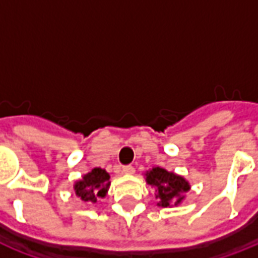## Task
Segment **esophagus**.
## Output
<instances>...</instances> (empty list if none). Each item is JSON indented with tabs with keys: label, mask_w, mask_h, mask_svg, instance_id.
Returning a JSON list of instances; mask_svg holds the SVG:
<instances>
[{
	"label": "esophagus",
	"mask_w": 258,
	"mask_h": 258,
	"mask_svg": "<svg viewBox=\"0 0 258 258\" xmlns=\"http://www.w3.org/2000/svg\"><path fill=\"white\" fill-rule=\"evenodd\" d=\"M135 168L133 166H124L123 167V173L127 174V175H131V174H134Z\"/></svg>",
	"instance_id": "esophagus-1"
}]
</instances>
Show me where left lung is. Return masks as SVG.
<instances>
[{
	"label": "left lung",
	"mask_w": 258,
	"mask_h": 258,
	"mask_svg": "<svg viewBox=\"0 0 258 258\" xmlns=\"http://www.w3.org/2000/svg\"><path fill=\"white\" fill-rule=\"evenodd\" d=\"M146 184L155 188L159 207L179 206L190 190V184L182 175L167 171L166 168L153 167L145 171Z\"/></svg>",
	"instance_id": "left-lung-1"
}]
</instances>
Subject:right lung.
Masks as SVG:
<instances>
[{
	"label": "right lung",
	"instance_id": "1",
	"mask_svg": "<svg viewBox=\"0 0 258 258\" xmlns=\"http://www.w3.org/2000/svg\"><path fill=\"white\" fill-rule=\"evenodd\" d=\"M110 186V175L105 168H92L90 173L84 174L77 179L73 185V194L80 199L88 203L95 205L99 198H105Z\"/></svg>",
	"mask_w": 258,
	"mask_h": 258
}]
</instances>
